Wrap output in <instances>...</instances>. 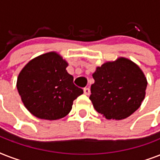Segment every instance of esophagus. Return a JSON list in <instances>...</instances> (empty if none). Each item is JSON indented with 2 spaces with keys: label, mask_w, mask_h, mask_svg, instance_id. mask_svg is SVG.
<instances>
[{
  "label": "esophagus",
  "mask_w": 160,
  "mask_h": 160,
  "mask_svg": "<svg viewBox=\"0 0 160 160\" xmlns=\"http://www.w3.org/2000/svg\"><path fill=\"white\" fill-rule=\"evenodd\" d=\"M84 94L86 95H90V88H84Z\"/></svg>",
  "instance_id": "esophagus-1"
}]
</instances>
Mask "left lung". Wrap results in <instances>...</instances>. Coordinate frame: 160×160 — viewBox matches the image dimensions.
Instances as JSON below:
<instances>
[{"label": "left lung", "mask_w": 160, "mask_h": 160, "mask_svg": "<svg viewBox=\"0 0 160 160\" xmlns=\"http://www.w3.org/2000/svg\"><path fill=\"white\" fill-rule=\"evenodd\" d=\"M90 100L107 119H125L136 111L145 96L147 80L141 69L124 57L108 61L93 74Z\"/></svg>", "instance_id": "8db88e82"}]
</instances>
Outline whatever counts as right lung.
<instances>
[{
  "label": "right lung",
  "instance_id": "right-lung-1",
  "mask_svg": "<svg viewBox=\"0 0 160 160\" xmlns=\"http://www.w3.org/2000/svg\"><path fill=\"white\" fill-rule=\"evenodd\" d=\"M68 63L56 52L30 60L17 78L16 87L24 105L39 119H61L72 109L73 101L83 94L66 70Z\"/></svg>",
  "mask_w": 160,
  "mask_h": 160
}]
</instances>
